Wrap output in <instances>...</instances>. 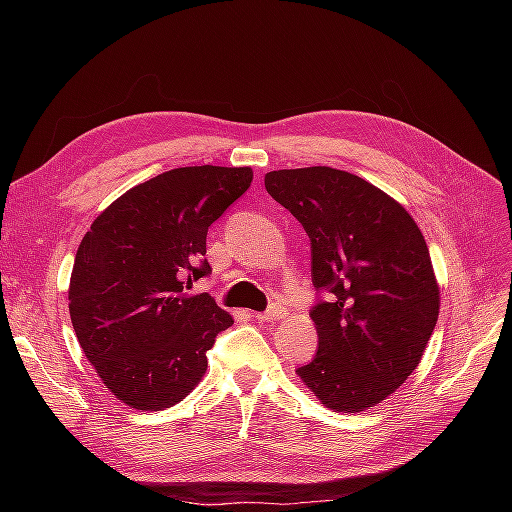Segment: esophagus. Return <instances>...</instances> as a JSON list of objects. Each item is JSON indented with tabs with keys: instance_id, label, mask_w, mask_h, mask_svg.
Returning <instances> with one entry per match:
<instances>
[{
	"instance_id": "esophagus-1",
	"label": "esophagus",
	"mask_w": 512,
	"mask_h": 512,
	"mask_svg": "<svg viewBox=\"0 0 512 512\" xmlns=\"http://www.w3.org/2000/svg\"><path fill=\"white\" fill-rule=\"evenodd\" d=\"M254 318L258 322H273V320H280L282 318V307H271L267 312H256Z\"/></svg>"
}]
</instances>
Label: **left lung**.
<instances>
[{
    "label": "left lung",
    "mask_w": 512,
    "mask_h": 512,
    "mask_svg": "<svg viewBox=\"0 0 512 512\" xmlns=\"http://www.w3.org/2000/svg\"><path fill=\"white\" fill-rule=\"evenodd\" d=\"M267 192L312 241L318 352L297 369L335 412H363L416 369L438 322L440 290L423 232L365 179L329 166L271 170Z\"/></svg>",
    "instance_id": "obj_1"
}]
</instances>
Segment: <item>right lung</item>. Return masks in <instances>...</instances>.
Here are the masks:
<instances>
[{
    "mask_svg": "<svg viewBox=\"0 0 512 512\" xmlns=\"http://www.w3.org/2000/svg\"><path fill=\"white\" fill-rule=\"evenodd\" d=\"M252 168H173L108 205L76 250L70 318L104 386L136 410L179 404L207 371L232 316L207 292L209 226L245 194Z\"/></svg>",
    "mask_w": 512,
    "mask_h": 512,
    "instance_id": "add662e5",
    "label": "right lung"
}]
</instances>
